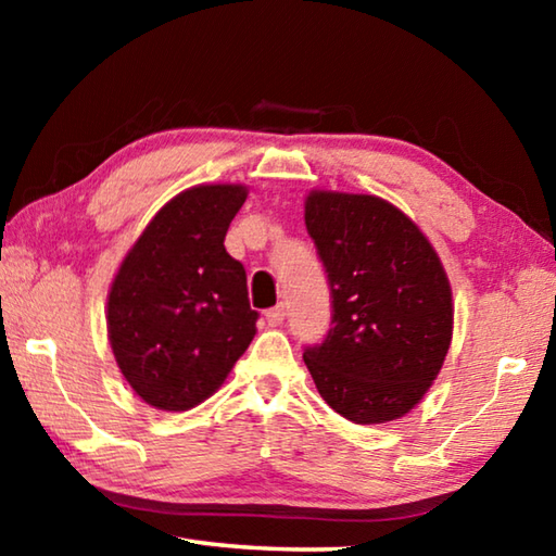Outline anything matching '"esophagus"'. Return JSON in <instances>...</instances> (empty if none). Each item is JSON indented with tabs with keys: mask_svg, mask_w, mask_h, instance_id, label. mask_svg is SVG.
Masks as SVG:
<instances>
[{
	"mask_svg": "<svg viewBox=\"0 0 556 556\" xmlns=\"http://www.w3.org/2000/svg\"><path fill=\"white\" fill-rule=\"evenodd\" d=\"M285 304H277L275 308H267L265 312V318H267V324L269 326H281V321H285Z\"/></svg>",
	"mask_w": 556,
	"mask_h": 556,
	"instance_id": "obj_1",
	"label": "esophagus"
}]
</instances>
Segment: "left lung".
Instances as JSON below:
<instances>
[{
  "mask_svg": "<svg viewBox=\"0 0 556 556\" xmlns=\"http://www.w3.org/2000/svg\"><path fill=\"white\" fill-rule=\"evenodd\" d=\"M304 220L331 291V328L304 348L306 368L341 417L397 419L425 397L448 351L444 267L417 225L375 195L316 191Z\"/></svg>",
  "mask_w": 556,
  "mask_h": 556,
  "instance_id": "obj_1",
  "label": "left lung"
}]
</instances>
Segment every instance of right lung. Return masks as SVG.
Returning a JSON list of instances; mask_svg holds the SVG:
<instances>
[{
    "mask_svg": "<svg viewBox=\"0 0 556 556\" xmlns=\"http://www.w3.org/2000/svg\"><path fill=\"white\" fill-rule=\"evenodd\" d=\"M242 186H195L168 201L122 262L108 299L117 365L139 397L184 412L220 388L260 314L248 275L225 252Z\"/></svg>",
    "mask_w": 556,
    "mask_h": 556,
    "instance_id": "1",
    "label": "right lung"
}]
</instances>
